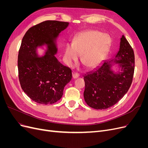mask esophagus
<instances>
[{"instance_id":"34e87169","label":"esophagus","mask_w":148,"mask_h":148,"mask_svg":"<svg viewBox=\"0 0 148 148\" xmlns=\"http://www.w3.org/2000/svg\"><path fill=\"white\" fill-rule=\"evenodd\" d=\"M72 77H73V79H76V78H77L79 77V75L78 73H73L72 75Z\"/></svg>"}]
</instances>
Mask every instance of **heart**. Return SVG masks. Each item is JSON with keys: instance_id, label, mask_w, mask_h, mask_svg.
<instances>
[{"instance_id": "b5f03b06", "label": "heart", "mask_w": 148, "mask_h": 148, "mask_svg": "<svg viewBox=\"0 0 148 148\" xmlns=\"http://www.w3.org/2000/svg\"><path fill=\"white\" fill-rule=\"evenodd\" d=\"M110 39L99 31L91 30L84 31L76 38L73 44L65 47L64 59L66 64L71 66L82 55V63L88 68L99 65L108 51Z\"/></svg>"}]
</instances>
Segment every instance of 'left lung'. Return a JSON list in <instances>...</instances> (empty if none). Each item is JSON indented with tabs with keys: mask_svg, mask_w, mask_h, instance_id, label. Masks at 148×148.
<instances>
[{
	"mask_svg": "<svg viewBox=\"0 0 148 148\" xmlns=\"http://www.w3.org/2000/svg\"><path fill=\"white\" fill-rule=\"evenodd\" d=\"M112 62L119 71L111 69ZM135 70V55L130 44L123 35L120 49L115 58L106 60L92 71L84 76V98L86 104L95 109H107L122 99L130 87Z\"/></svg>",
	"mask_w": 148,
	"mask_h": 148,
	"instance_id": "left-lung-1",
	"label": "left lung"
}]
</instances>
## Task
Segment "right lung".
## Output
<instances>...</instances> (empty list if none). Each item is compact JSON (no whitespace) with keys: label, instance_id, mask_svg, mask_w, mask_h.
Masks as SVG:
<instances>
[{"label":"right lung","instance_id":"right-lung-1","mask_svg":"<svg viewBox=\"0 0 148 148\" xmlns=\"http://www.w3.org/2000/svg\"><path fill=\"white\" fill-rule=\"evenodd\" d=\"M68 22L47 20L30 28L22 39L18 56L21 87L30 99L41 104L60 99L64 87L72 77L70 68L58 61L56 39ZM46 45L45 55L39 58L38 47Z\"/></svg>","mask_w":148,"mask_h":148}]
</instances>
